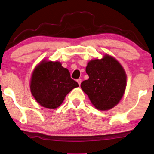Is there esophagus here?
Instances as JSON below:
<instances>
[{
    "label": "esophagus",
    "mask_w": 154,
    "mask_h": 154,
    "mask_svg": "<svg viewBox=\"0 0 154 154\" xmlns=\"http://www.w3.org/2000/svg\"><path fill=\"white\" fill-rule=\"evenodd\" d=\"M76 81H77V83H79V85H81V79H77V80H76Z\"/></svg>",
    "instance_id": "1"
}]
</instances>
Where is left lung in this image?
Masks as SVG:
<instances>
[{
  "mask_svg": "<svg viewBox=\"0 0 154 154\" xmlns=\"http://www.w3.org/2000/svg\"><path fill=\"white\" fill-rule=\"evenodd\" d=\"M85 71L89 79L81 87L91 103L99 110L113 108L119 103L127 86V75L117 60L105 54L102 59L91 60Z\"/></svg>",
  "mask_w": 154,
  "mask_h": 154,
  "instance_id": "obj_1",
  "label": "left lung"
}]
</instances>
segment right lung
I'll return each mask as SVG.
<instances>
[{"mask_svg": "<svg viewBox=\"0 0 154 154\" xmlns=\"http://www.w3.org/2000/svg\"><path fill=\"white\" fill-rule=\"evenodd\" d=\"M30 91L41 106L49 109L59 107L71 90L79 87L70 76L69 70L59 61L43 59L34 69L30 79Z\"/></svg>", "mask_w": 154, "mask_h": 154, "instance_id": "add662e5", "label": "right lung"}]
</instances>
